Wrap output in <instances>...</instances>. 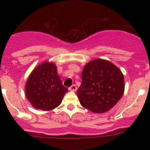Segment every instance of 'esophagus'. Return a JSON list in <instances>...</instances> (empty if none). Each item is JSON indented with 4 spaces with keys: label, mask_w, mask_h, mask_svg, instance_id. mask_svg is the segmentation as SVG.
I'll return each instance as SVG.
<instances>
[{
    "label": "esophagus",
    "mask_w": 150,
    "mask_h": 150,
    "mask_svg": "<svg viewBox=\"0 0 150 150\" xmlns=\"http://www.w3.org/2000/svg\"><path fill=\"white\" fill-rule=\"evenodd\" d=\"M69 91H75L77 90V86L76 85L73 84L72 86H71L69 88Z\"/></svg>",
    "instance_id": "34e87169"
}]
</instances>
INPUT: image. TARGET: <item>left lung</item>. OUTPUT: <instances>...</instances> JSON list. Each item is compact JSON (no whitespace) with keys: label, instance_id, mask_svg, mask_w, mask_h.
<instances>
[{"label":"left lung","instance_id":"8db88e82","mask_svg":"<svg viewBox=\"0 0 150 150\" xmlns=\"http://www.w3.org/2000/svg\"><path fill=\"white\" fill-rule=\"evenodd\" d=\"M123 92V75L112 62L97 59L84 67L77 94L85 108L93 112H105L117 103Z\"/></svg>","mask_w":150,"mask_h":150}]
</instances>
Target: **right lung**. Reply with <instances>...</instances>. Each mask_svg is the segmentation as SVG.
<instances>
[{"label": "right lung", "mask_w": 150, "mask_h": 150, "mask_svg": "<svg viewBox=\"0 0 150 150\" xmlns=\"http://www.w3.org/2000/svg\"><path fill=\"white\" fill-rule=\"evenodd\" d=\"M67 91L57 74V67L49 62L34 69L25 88L26 96L32 105L45 111L58 107Z\"/></svg>", "instance_id": "right-lung-1"}]
</instances>
